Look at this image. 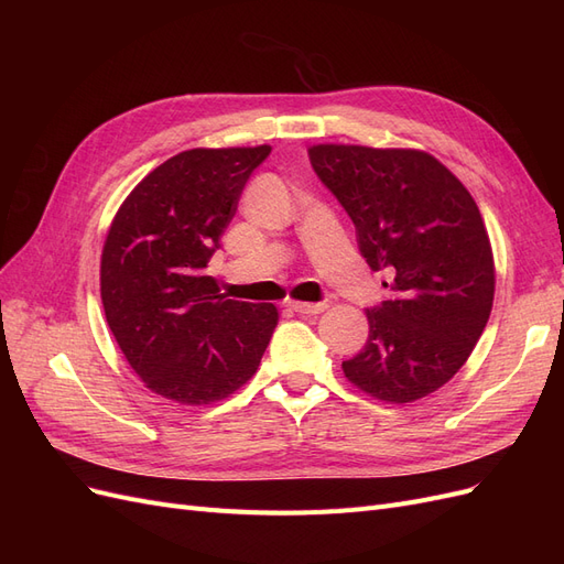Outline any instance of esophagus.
Wrapping results in <instances>:
<instances>
[{
    "mask_svg": "<svg viewBox=\"0 0 564 564\" xmlns=\"http://www.w3.org/2000/svg\"><path fill=\"white\" fill-rule=\"evenodd\" d=\"M289 308L299 315H319L327 308V303H301V301H289Z\"/></svg>",
    "mask_w": 564,
    "mask_h": 564,
    "instance_id": "obj_1",
    "label": "esophagus"
}]
</instances>
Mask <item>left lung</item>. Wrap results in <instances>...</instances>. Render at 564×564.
<instances>
[{
	"label": "left lung",
	"mask_w": 564,
	"mask_h": 564,
	"mask_svg": "<svg viewBox=\"0 0 564 564\" xmlns=\"http://www.w3.org/2000/svg\"><path fill=\"white\" fill-rule=\"evenodd\" d=\"M340 202L388 301L367 308L369 336L344 373L367 395L414 402L466 365L494 303V256L475 199L423 150L324 143L308 148Z\"/></svg>",
	"instance_id": "1"
}]
</instances>
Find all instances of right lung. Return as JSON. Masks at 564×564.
<instances>
[{
    "label": "right lung",
    "instance_id": "1",
    "mask_svg": "<svg viewBox=\"0 0 564 564\" xmlns=\"http://www.w3.org/2000/svg\"><path fill=\"white\" fill-rule=\"evenodd\" d=\"M270 145L195 148L166 160L115 214L100 299L127 362L158 395L212 404L245 386L278 327L272 303L226 299L204 275Z\"/></svg>",
    "mask_w": 564,
    "mask_h": 564
}]
</instances>
